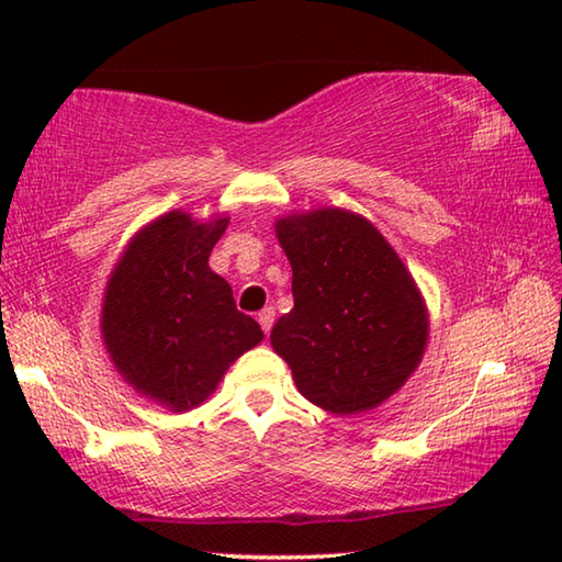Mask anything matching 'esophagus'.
<instances>
[{
    "label": "esophagus",
    "mask_w": 562,
    "mask_h": 562,
    "mask_svg": "<svg viewBox=\"0 0 562 562\" xmlns=\"http://www.w3.org/2000/svg\"><path fill=\"white\" fill-rule=\"evenodd\" d=\"M258 322H260V327H262L265 335H270V329L274 325V310L272 307H265L262 312H258Z\"/></svg>",
    "instance_id": "obj_1"
}]
</instances>
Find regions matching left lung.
Masks as SVG:
<instances>
[{
	"label": "left lung",
	"instance_id": "left-lung-1",
	"mask_svg": "<svg viewBox=\"0 0 562 562\" xmlns=\"http://www.w3.org/2000/svg\"><path fill=\"white\" fill-rule=\"evenodd\" d=\"M294 307L272 327L300 394L331 414L369 412L424 357L429 319L394 247L364 217L322 207L274 225Z\"/></svg>",
	"mask_w": 562,
	"mask_h": 562
}]
</instances>
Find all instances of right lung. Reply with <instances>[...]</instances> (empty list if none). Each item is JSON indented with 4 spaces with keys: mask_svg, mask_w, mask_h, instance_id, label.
I'll list each match as a JSON object with an SVG mask.
<instances>
[{
    "mask_svg": "<svg viewBox=\"0 0 562 562\" xmlns=\"http://www.w3.org/2000/svg\"><path fill=\"white\" fill-rule=\"evenodd\" d=\"M225 227L227 217L160 215L128 243L106 284L101 335L113 364L170 412L203 404L225 369L265 337L235 307L231 284L207 268Z\"/></svg>",
    "mask_w": 562,
    "mask_h": 562,
    "instance_id": "right-lung-1",
    "label": "right lung"
}]
</instances>
